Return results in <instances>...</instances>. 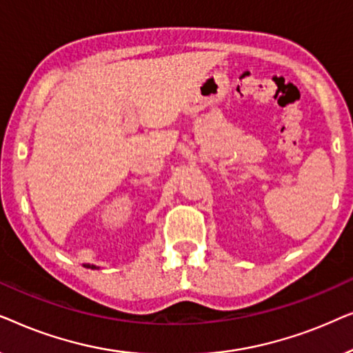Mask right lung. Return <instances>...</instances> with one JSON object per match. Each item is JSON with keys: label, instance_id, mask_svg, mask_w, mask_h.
Masks as SVG:
<instances>
[{"label": "right lung", "instance_id": "right-lung-1", "mask_svg": "<svg viewBox=\"0 0 353 353\" xmlns=\"http://www.w3.org/2000/svg\"><path fill=\"white\" fill-rule=\"evenodd\" d=\"M85 267L86 268H91V270H99V267H96V265H90V263H86Z\"/></svg>", "mask_w": 353, "mask_h": 353}]
</instances>
